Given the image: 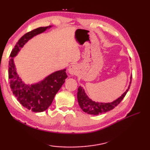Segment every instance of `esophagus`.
I'll list each match as a JSON object with an SVG mask.
<instances>
[{"label": "esophagus", "instance_id": "34e87169", "mask_svg": "<svg viewBox=\"0 0 150 150\" xmlns=\"http://www.w3.org/2000/svg\"><path fill=\"white\" fill-rule=\"evenodd\" d=\"M77 71V66L75 65H71L69 68H68V72L70 75H75Z\"/></svg>", "mask_w": 150, "mask_h": 150}]
</instances>
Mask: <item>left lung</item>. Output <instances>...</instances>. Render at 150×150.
Returning a JSON list of instances; mask_svg holds the SVG:
<instances>
[{
  "instance_id": "1",
  "label": "left lung",
  "mask_w": 150,
  "mask_h": 150,
  "mask_svg": "<svg viewBox=\"0 0 150 150\" xmlns=\"http://www.w3.org/2000/svg\"><path fill=\"white\" fill-rule=\"evenodd\" d=\"M131 79L130 77V85H129L127 90L124 92L122 95L120 97H118L117 99L112 101L111 103H98L93 101L89 98V97L85 93V91L82 87H80L78 88V92H77V100L79 105L81 108L82 109L83 111L85 112L88 114V115H98L100 114L105 113L106 112H108L116 107L118 104H120L124 96L126 95L127 92H128L129 88H130V86L131 84Z\"/></svg>"
}]
</instances>
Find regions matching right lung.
<instances>
[{
	"instance_id": "right-lung-1",
	"label": "right lung",
	"mask_w": 150,
	"mask_h": 150,
	"mask_svg": "<svg viewBox=\"0 0 150 150\" xmlns=\"http://www.w3.org/2000/svg\"><path fill=\"white\" fill-rule=\"evenodd\" d=\"M51 27L52 26L40 27L26 33L16 43L10 55L8 78L12 93L24 107L34 112L46 110L52 105L55 95L67 77L66 69L52 73L38 83L31 85L26 84L16 72L14 57L16 56L21 48L30 39L44 32Z\"/></svg>"
}]
</instances>
